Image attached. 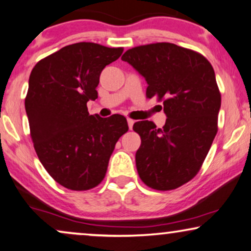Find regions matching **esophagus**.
<instances>
[{"mask_svg":"<svg viewBox=\"0 0 251 251\" xmlns=\"http://www.w3.org/2000/svg\"><path fill=\"white\" fill-rule=\"evenodd\" d=\"M127 124H128L129 129H132L133 128V125H134V120L131 119V118H127Z\"/></svg>","mask_w":251,"mask_h":251,"instance_id":"esophagus-1","label":"esophagus"}]
</instances>
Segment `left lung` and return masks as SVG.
Masks as SVG:
<instances>
[{"mask_svg": "<svg viewBox=\"0 0 251 251\" xmlns=\"http://www.w3.org/2000/svg\"><path fill=\"white\" fill-rule=\"evenodd\" d=\"M147 81V98L163 100L166 123L134 124L141 138L135 153L140 178L150 188L176 189L198 175L217 134L222 104L213 68L193 50L162 42L122 56Z\"/></svg>", "mask_w": 251, "mask_h": 251, "instance_id": "left-lung-1", "label": "left lung"}]
</instances>
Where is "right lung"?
<instances>
[{"label":"right lung","mask_w":251,"mask_h":251,"mask_svg":"<svg viewBox=\"0 0 251 251\" xmlns=\"http://www.w3.org/2000/svg\"><path fill=\"white\" fill-rule=\"evenodd\" d=\"M123 48L93 42L66 46L33 68L25 99L31 136L40 162L55 181L72 190L94 188L104 179L110 156L128 131L122 115H89L102 70Z\"/></svg>","instance_id":"1"}]
</instances>
